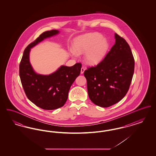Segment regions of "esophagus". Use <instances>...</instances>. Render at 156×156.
I'll return each mask as SVG.
<instances>
[{
	"label": "esophagus",
	"instance_id": "obj_1",
	"mask_svg": "<svg viewBox=\"0 0 156 156\" xmlns=\"http://www.w3.org/2000/svg\"><path fill=\"white\" fill-rule=\"evenodd\" d=\"M84 71H85V68H84V67H82L81 69V74H83L84 73Z\"/></svg>",
	"mask_w": 156,
	"mask_h": 156
}]
</instances>
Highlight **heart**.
<instances>
[{"instance_id": "1", "label": "heart", "mask_w": 156, "mask_h": 156, "mask_svg": "<svg viewBox=\"0 0 156 156\" xmlns=\"http://www.w3.org/2000/svg\"><path fill=\"white\" fill-rule=\"evenodd\" d=\"M108 48V43L97 33H89L78 38L74 45V51L78 54L85 53V59L89 64L98 63L104 58ZM75 55L74 52H73Z\"/></svg>"}]
</instances>
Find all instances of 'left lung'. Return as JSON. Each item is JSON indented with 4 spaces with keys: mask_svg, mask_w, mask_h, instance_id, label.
Here are the masks:
<instances>
[{
    "mask_svg": "<svg viewBox=\"0 0 156 156\" xmlns=\"http://www.w3.org/2000/svg\"><path fill=\"white\" fill-rule=\"evenodd\" d=\"M115 44L97 66L84 71L90 101L108 108L125 96L132 80L134 59L126 40L115 33Z\"/></svg>",
    "mask_w": 156,
    "mask_h": 156,
    "instance_id": "left-lung-1",
    "label": "left lung"
}]
</instances>
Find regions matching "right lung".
Segmentation results:
<instances>
[{"label": "right lung", "mask_w": 156, "mask_h": 156, "mask_svg": "<svg viewBox=\"0 0 156 156\" xmlns=\"http://www.w3.org/2000/svg\"><path fill=\"white\" fill-rule=\"evenodd\" d=\"M59 33L52 30L43 33L25 48L19 66V75L24 92L31 102L45 110H54L64 105L68 92L81 69V63L72 67L62 66L51 74H37L30 64V49L45 38Z\"/></svg>", "instance_id": "obj_1"}]
</instances>
